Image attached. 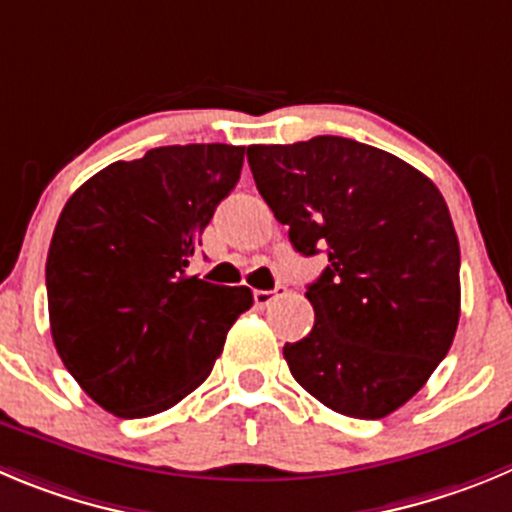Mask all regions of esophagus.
<instances>
[{"instance_id":"34e87169","label":"esophagus","mask_w":512,"mask_h":512,"mask_svg":"<svg viewBox=\"0 0 512 512\" xmlns=\"http://www.w3.org/2000/svg\"><path fill=\"white\" fill-rule=\"evenodd\" d=\"M280 295H285L283 285H278L275 290H255V293H252V298H255L257 308H267V305H270L275 298H280Z\"/></svg>"}]
</instances>
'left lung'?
<instances>
[{"mask_svg": "<svg viewBox=\"0 0 512 512\" xmlns=\"http://www.w3.org/2000/svg\"><path fill=\"white\" fill-rule=\"evenodd\" d=\"M257 191L300 255H328L305 298L315 326L283 356L338 414L381 419L447 356L460 321V242L437 186L341 136L247 148Z\"/></svg>", "mask_w": 512, "mask_h": 512, "instance_id": "8db88e82", "label": "left lung"}]
</instances>
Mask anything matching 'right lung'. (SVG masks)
I'll list each match as a JSON object with an SVG mask.
<instances>
[{
	"label": "right lung",
	"mask_w": 512,
	"mask_h": 512,
	"mask_svg": "<svg viewBox=\"0 0 512 512\" xmlns=\"http://www.w3.org/2000/svg\"><path fill=\"white\" fill-rule=\"evenodd\" d=\"M242 161L227 143L151 148L105 166L62 209L45 267L52 341L105 412L141 419L179 404L250 310L245 285L186 272Z\"/></svg>",
	"instance_id": "1"
}]
</instances>
